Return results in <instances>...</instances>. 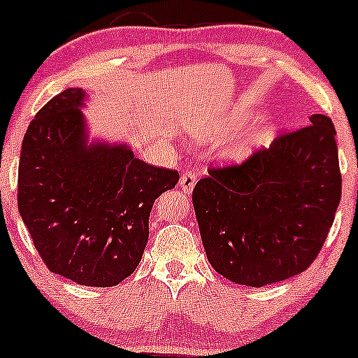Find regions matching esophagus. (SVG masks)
I'll return each mask as SVG.
<instances>
[{"label":"esophagus","mask_w":358,"mask_h":358,"mask_svg":"<svg viewBox=\"0 0 358 358\" xmlns=\"http://www.w3.org/2000/svg\"><path fill=\"white\" fill-rule=\"evenodd\" d=\"M195 183H197V175L192 171H185L182 175V178H180V188L183 190V194H192Z\"/></svg>","instance_id":"34e87169"}]
</instances>
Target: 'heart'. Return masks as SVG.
<instances>
[{
	"label": "heart",
	"instance_id": "b5f03b06",
	"mask_svg": "<svg viewBox=\"0 0 358 358\" xmlns=\"http://www.w3.org/2000/svg\"><path fill=\"white\" fill-rule=\"evenodd\" d=\"M245 119L239 115H229L224 117L219 122H207V124H195L192 132L194 136L197 137L199 141L206 144H214V143H221V141L227 139L229 136H233L234 132L238 131L239 127L243 125ZM258 137L255 134H241L238 136L236 139L233 141L229 148H227L226 155L229 156L231 159L234 161H241L245 158H248L253 151L255 144H257Z\"/></svg>",
	"mask_w": 358,
	"mask_h": 358
}]
</instances>
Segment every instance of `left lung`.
I'll return each instance as SVG.
<instances>
[{"instance_id":"obj_1","label":"left lung","mask_w":358,"mask_h":358,"mask_svg":"<svg viewBox=\"0 0 358 358\" xmlns=\"http://www.w3.org/2000/svg\"><path fill=\"white\" fill-rule=\"evenodd\" d=\"M243 164L210 168L192 194L207 260L234 284L263 287L304 272L341 197L336 131L326 115Z\"/></svg>"}]
</instances>
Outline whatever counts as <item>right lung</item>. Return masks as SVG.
Listing matches in <instances>:
<instances>
[{
	"label": "right lung",
	"instance_id": "obj_1",
	"mask_svg": "<svg viewBox=\"0 0 358 358\" xmlns=\"http://www.w3.org/2000/svg\"><path fill=\"white\" fill-rule=\"evenodd\" d=\"M83 88H68L27 129L18 166V210L52 273L112 287L136 270L149 214L178 171L136 158L122 143H88Z\"/></svg>",
	"mask_w": 358,
	"mask_h": 358
}]
</instances>
